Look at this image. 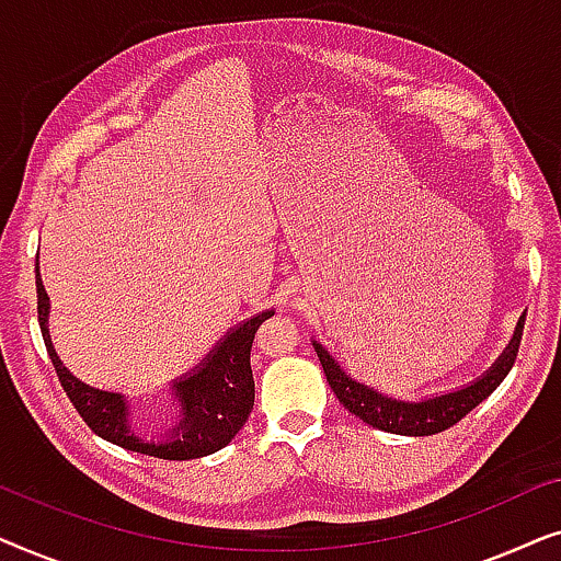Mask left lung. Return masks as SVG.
Wrapping results in <instances>:
<instances>
[{
  "label": "left lung",
  "mask_w": 561,
  "mask_h": 561,
  "mask_svg": "<svg viewBox=\"0 0 561 561\" xmlns=\"http://www.w3.org/2000/svg\"><path fill=\"white\" fill-rule=\"evenodd\" d=\"M524 321L526 313L518 319V327L516 332H513L508 347L503 350V355L495 359V365L490 367L482 378L459 390H451V393L426 398V401H398V398L382 396L378 390L352 380L350 375L342 370L340 363H336L319 342H313V350H317L319 363L324 367L327 382L332 386L336 398H340V403L350 413H355V416L363 419L365 424L388 434L432 436L444 432V428L455 426L457 421H462L474 405H480L497 386H501L518 357L520 336H524Z\"/></svg>",
  "instance_id": "left-lung-1"
}]
</instances>
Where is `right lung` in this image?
Here are the masks:
<instances>
[{
    "mask_svg": "<svg viewBox=\"0 0 561 561\" xmlns=\"http://www.w3.org/2000/svg\"><path fill=\"white\" fill-rule=\"evenodd\" d=\"M37 286V321L48 347V355L56 367V375L71 398L73 409L87 421V426L102 439L117 444L122 449L140 451V455L160 459H196L227 447L248 421L255 405V380H252L250 350L260 324L273 317V311H263L257 317L242 321L240 327L227 332L217 347L204 357V363L194 373L183 375L173 382V398L181 405V421L163 436V442L137 436L129 426V405L122 393L91 388L81 382L71 370L60 363L50 342L48 311L50 298L45 294L41 280V267L35 275Z\"/></svg>",
    "mask_w": 561,
    "mask_h": 561,
    "instance_id": "add662e5",
    "label": "right lung"
}]
</instances>
